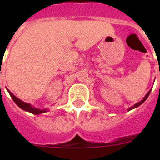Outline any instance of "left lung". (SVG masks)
<instances>
[{
    "instance_id": "8db88e82",
    "label": "left lung",
    "mask_w": 160,
    "mask_h": 160,
    "mask_svg": "<svg viewBox=\"0 0 160 160\" xmlns=\"http://www.w3.org/2000/svg\"><path fill=\"white\" fill-rule=\"evenodd\" d=\"M151 90H149V91H148V94H146V96H145V97L143 98V99L142 100H141L140 102H138V103H136V104H135V105H134L133 106V107H130L129 109H128V111H131V110H132V109H134V108H135V107H138V106H140L141 104H142V103H143L144 102L146 101V99L147 98H148V96H149V94H150V93H151Z\"/></svg>"
}]
</instances>
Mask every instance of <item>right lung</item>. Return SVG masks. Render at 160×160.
<instances>
[{
    "label": "right lung",
    "instance_id": "right-lung-1",
    "mask_svg": "<svg viewBox=\"0 0 160 160\" xmlns=\"http://www.w3.org/2000/svg\"><path fill=\"white\" fill-rule=\"evenodd\" d=\"M8 90V89H7ZM8 93L10 94V96L12 97V100L14 101V102L16 103L17 105L20 107V108H22V110L24 111H26L28 112H30L32 114H42V113H45V112H47L48 111V109H44V110H41V109H38V108H34V107H32L30 104L29 103H26V102H22V100H20L19 98H18L17 97L13 95L12 93L8 90Z\"/></svg>",
    "mask_w": 160,
    "mask_h": 160
}]
</instances>
